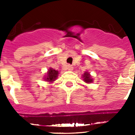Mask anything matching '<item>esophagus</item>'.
<instances>
[{"label":"esophagus","mask_w":135,"mask_h":135,"mask_svg":"<svg viewBox=\"0 0 135 135\" xmlns=\"http://www.w3.org/2000/svg\"><path fill=\"white\" fill-rule=\"evenodd\" d=\"M66 68L67 70H73V67L71 66V65H68L66 67Z\"/></svg>","instance_id":"obj_1"}]
</instances>
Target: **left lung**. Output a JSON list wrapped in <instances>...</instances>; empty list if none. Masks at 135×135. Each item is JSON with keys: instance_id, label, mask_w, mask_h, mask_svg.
<instances>
[{"instance_id": "1", "label": "left lung", "mask_w": 135, "mask_h": 135, "mask_svg": "<svg viewBox=\"0 0 135 135\" xmlns=\"http://www.w3.org/2000/svg\"><path fill=\"white\" fill-rule=\"evenodd\" d=\"M83 77H84V82H87V83L93 82V79L90 78V74H89V73H88V72H85V73L84 74V75H83Z\"/></svg>"}]
</instances>
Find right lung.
Instances as JSON below:
<instances>
[{
  "label": "right lung",
  "instance_id": "1",
  "mask_svg": "<svg viewBox=\"0 0 135 135\" xmlns=\"http://www.w3.org/2000/svg\"><path fill=\"white\" fill-rule=\"evenodd\" d=\"M58 73H59V71H57V70H54L53 68H50L48 71L47 76H46L45 80L49 81V82H53V81L55 80Z\"/></svg>",
  "mask_w": 135,
  "mask_h": 135
}]
</instances>
